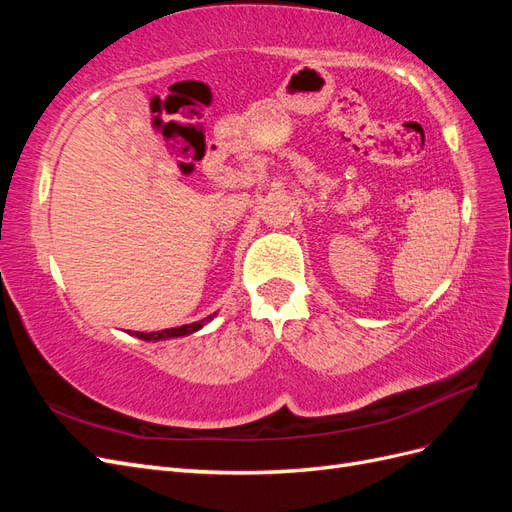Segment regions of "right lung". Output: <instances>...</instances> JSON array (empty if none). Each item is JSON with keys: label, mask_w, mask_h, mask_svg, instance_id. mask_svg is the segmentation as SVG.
Returning <instances> with one entry per match:
<instances>
[{"label": "right lung", "mask_w": 512, "mask_h": 512, "mask_svg": "<svg viewBox=\"0 0 512 512\" xmlns=\"http://www.w3.org/2000/svg\"><path fill=\"white\" fill-rule=\"evenodd\" d=\"M213 316H207L203 320L198 322H192V324H183V327H177V329H162V331H156V333H141V331H134L132 335L138 337V339H145V342H158V339H168V337H183V335H190L198 329H203V324L209 322Z\"/></svg>", "instance_id": "1"}]
</instances>
